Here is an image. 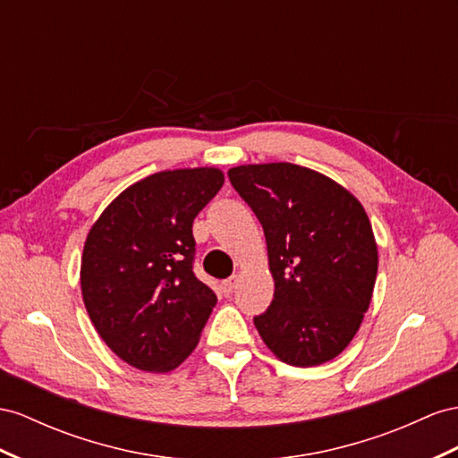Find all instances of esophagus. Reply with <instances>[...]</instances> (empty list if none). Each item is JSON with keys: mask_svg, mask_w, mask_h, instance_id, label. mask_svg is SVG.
I'll return each mask as SVG.
<instances>
[{"mask_svg": "<svg viewBox=\"0 0 458 458\" xmlns=\"http://www.w3.org/2000/svg\"><path fill=\"white\" fill-rule=\"evenodd\" d=\"M236 283H238L236 276H230L228 280H225V283H222V292H225V296L232 294L233 288H236Z\"/></svg>", "mask_w": 458, "mask_h": 458, "instance_id": "obj_1", "label": "esophagus"}]
</instances>
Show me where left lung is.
<instances>
[{
	"label": "left lung",
	"mask_w": 458,
	"mask_h": 458,
	"mask_svg": "<svg viewBox=\"0 0 458 458\" xmlns=\"http://www.w3.org/2000/svg\"><path fill=\"white\" fill-rule=\"evenodd\" d=\"M228 178L265 230L275 296L253 318L263 343L296 368L336 358L358 333L377 276L366 210L341 183L298 164H243Z\"/></svg>",
	"instance_id": "left-lung-1"
}]
</instances>
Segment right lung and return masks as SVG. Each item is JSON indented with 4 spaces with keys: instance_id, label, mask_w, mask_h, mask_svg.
<instances>
[{
    "instance_id": "1",
    "label": "right lung",
    "mask_w": 458,
    "mask_h": 458,
    "mask_svg": "<svg viewBox=\"0 0 458 458\" xmlns=\"http://www.w3.org/2000/svg\"><path fill=\"white\" fill-rule=\"evenodd\" d=\"M225 183L218 168L148 175L92 225L81 292L100 338L129 366L168 373L195 350L216 296L193 275V220Z\"/></svg>"
}]
</instances>
